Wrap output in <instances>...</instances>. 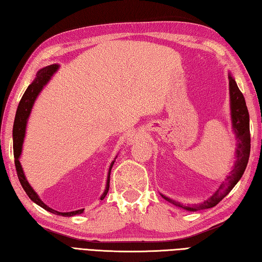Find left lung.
<instances>
[{
  "mask_svg": "<svg viewBox=\"0 0 262 262\" xmlns=\"http://www.w3.org/2000/svg\"><path fill=\"white\" fill-rule=\"evenodd\" d=\"M229 85H230V103H231V119H232V127L235 133L237 145L235 151L236 161L230 176L226 178L225 181L221 183L220 188L214 192L211 197L207 200L194 205H183L178 202H174L164 194H161L165 200L169 203L173 204L177 207H180L188 211H197L211 208L219 204L227 193H229L238 180L241 179L244 171H246L249 157H250V147H251V140H250V125H249V111L246 104V100L242 92L238 89L235 80L233 79L232 75L229 74Z\"/></svg>",
  "mask_w": 262,
  "mask_h": 262,
  "instance_id": "8db88e82",
  "label": "left lung"
}]
</instances>
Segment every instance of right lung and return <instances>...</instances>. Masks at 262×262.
Instances as JSON below:
<instances>
[{
	"mask_svg": "<svg viewBox=\"0 0 262 262\" xmlns=\"http://www.w3.org/2000/svg\"><path fill=\"white\" fill-rule=\"evenodd\" d=\"M58 69H59L58 64H52V65L46 66V68H43L41 70H39L36 74V79L32 81V83L27 88L26 92L24 93V96H22L20 102H19V105H18V109H16L14 124H13V154H14V164H15L16 174H18L19 181L21 183L22 188H24V190L28 194V197H29L33 203H36L43 209L51 211V213H53L55 215L70 217V216L82 214L84 209L69 211V213H62V211H57L51 207H48L45 203L41 202V199L39 198L37 192L33 190L32 187L29 185V182L27 181L25 172H24V170H22V166H21L20 160H19L21 152H22V144H24V141H25L27 122H28V119H29L33 103H35L36 98L42 90V88L47 84L49 80L52 79V76L56 73ZM114 163H115V160L110 164V168L108 171V177H107V185H105L104 191L101 194V197H100V199L101 200L105 196H107V193H108L109 183H110V172H111V169H113Z\"/></svg>",
	"mask_w": 262,
	"mask_h": 262,
	"instance_id": "right-lung-1",
	"label": "right lung"
}]
</instances>
